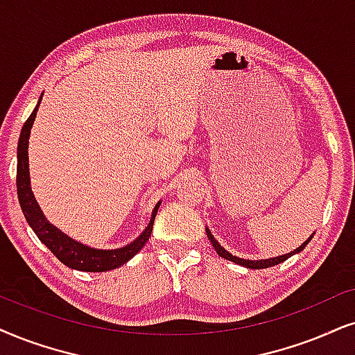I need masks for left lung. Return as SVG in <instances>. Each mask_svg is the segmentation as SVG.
Masks as SVG:
<instances>
[{"label":"left lung","instance_id":"1","mask_svg":"<svg viewBox=\"0 0 355 355\" xmlns=\"http://www.w3.org/2000/svg\"><path fill=\"white\" fill-rule=\"evenodd\" d=\"M206 236H208V239L211 241V244H213V248H214V250H216V252H218L219 257H223V259H226V260H231V262L237 263V266L248 267V268H254V270H260V268H267V267H273V266H277V263H280V262H284V260L290 259L291 255H295V254L302 252V250L308 245V242L313 239V236H315V232H313V234L309 236L308 239L304 241L302 245H300V248H297L295 250H291V252H288V254L278 255V257H272V259H259V260L241 259V257H237V255H232L231 252H227V250L224 249L223 245L219 244V242H218L216 239H214V236L211 234V231L208 230V227H206Z\"/></svg>","mask_w":355,"mask_h":355}]
</instances>
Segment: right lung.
Masks as SVG:
<instances>
[{
	"mask_svg": "<svg viewBox=\"0 0 355 355\" xmlns=\"http://www.w3.org/2000/svg\"><path fill=\"white\" fill-rule=\"evenodd\" d=\"M44 95V93H42ZM40 95L37 105H35L34 111L26 121L21 129L19 142H17V172H16V185H17V198H19V205L22 213H24L26 221L33 227L35 236L42 242L55 257L60 260L67 267L73 268V270L82 272H107L114 270L123 266V263L131 260L139 250L144 248V244L149 241L152 226H154V219L157 211L160 208V203L155 205L152 209L150 221L146 226V230L139 234L132 242L119 249H96L89 248V245L83 244V242L71 239L65 232H62L57 226L49 221L44 216L42 209L35 200L33 190H31V177H29V157H28V147H29V136L31 129H33L35 114H37L40 100Z\"/></svg>",
	"mask_w": 355,
	"mask_h": 355,
	"instance_id": "right-lung-1",
	"label": "right lung"
}]
</instances>
